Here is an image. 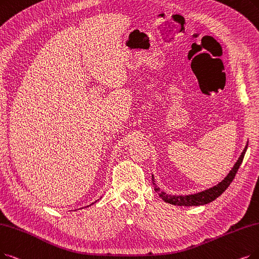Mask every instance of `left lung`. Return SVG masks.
Returning <instances> with one entry per match:
<instances>
[{"mask_svg": "<svg viewBox=\"0 0 259 259\" xmlns=\"http://www.w3.org/2000/svg\"><path fill=\"white\" fill-rule=\"evenodd\" d=\"M246 149H247V144L245 146L243 152L241 153L240 157L238 158V160L234 164V167L232 168L230 173L226 175L225 179L222 182H220L218 185L213 186V187H211L209 189L200 191L198 193L187 194V195L168 194V193H165L164 191L160 190V188L157 186L156 182H155L154 175L152 174V182H153V185H154V190L158 193V195L160 196V198L165 203H169V204H172V205H178V206H200V205L208 204V203L212 202L213 200H215L217 198H219V196L231 185V183L233 182L238 169H239L240 164L242 163V160H243V157H244V154L246 152Z\"/></svg>", "mask_w": 259, "mask_h": 259, "instance_id": "left-lung-1", "label": "left lung"}]
</instances>
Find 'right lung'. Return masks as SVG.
I'll use <instances>...</instances> for the list:
<instances>
[{
  "label": "right lung",
  "instance_id": "obj_1",
  "mask_svg": "<svg viewBox=\"0 0 259 259\" xmlns=\"http://www.w3.org/2000/svg\"><path fill=\"white\" fill-rule=\"evenodd\" d=\"M96 202H97V201H96ZM96 202H95V203H96ZM92 204H94V203H92ZM92 204H90V205H88V206H86V207H89V206H91V205H92Z\"/></svg>",
  "mask_w": 259,
  "mask_h": 259
}]
</instances>
